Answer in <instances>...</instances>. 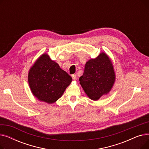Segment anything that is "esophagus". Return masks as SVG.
Returning a JSON list of instances; mask_svg holds the SVG:
<instances>
[{
	"label": "esophagus",
	"instance_id": "obj_1",
	"mask_svg": "<svg viewBox=\"0 0 149 149\" xmlns=\"http://www.w3.org/2000/svg\"><path fill=\"white\" fill-rule=\"evenodd\" d=\"M72 79L74 80H77V76L75 75H72Z\"/></svg>",
	"mask_w": 149,
	"mask_h": 149
}]
</instances>
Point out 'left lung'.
<instances>
[{"label":"left lung","instance_id":"obj_1","mask_svg":"<svg viewBox=\"0 0 149 149\" xmlns=\"http://www.w3.org/2000/svg\"><path fill=\"white\" fill-rule=\"evenodd\" d=\"M115 80L112 62L104 52L101 53L97 58L86 62L84 73L79 79L85 93L91 100L95 101L109 93Z\"/></svg>","mask_w":149,"mask_h":149}]
</instances>
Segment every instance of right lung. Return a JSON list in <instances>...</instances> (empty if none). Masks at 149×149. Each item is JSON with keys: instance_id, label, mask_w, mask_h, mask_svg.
<instances>
[{"instance_id": "right-lung-1", "label": "right lung", "mask_w": 149, "mask_h": 149, "mask_svg": "<svg viewBox=\"0 0 149 149\" xmlns=\"http://www.w3.org/2000/svg\"><path fill=\"white\" fill-rule=\"evenodd\" d=\"M72 80V77L51 60L48 54L39 57L28 74V83L33 94L48 104L60 98Z\"/></svg>"}]
</instances>
